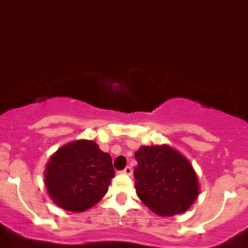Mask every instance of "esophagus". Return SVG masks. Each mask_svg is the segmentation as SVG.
Returning <instances> with one entry per match:
<instances>
[{
    "mask_svg": "<svg viewBox=\"0 0 248 248\" xmlns=\"http://www.w3.org/2000/svg\"><path fill=\"white\" fill-rule=\"evenodd\" d=\"M122 173L127 174V175H131V174H132V168H131V167H129V166H127L126 168H124V170H122Z\"/></svg>",
    "mask_w": 248,
    "mask_h": 248,
    "instance_id": "34e87169",
    "label": "esophagus"
}]
</instances>
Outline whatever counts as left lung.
<instances>
[{
  "mask_svg": "<svg viewBox=\"0 0 248 248\" xmlns=\"http://www.w3.org/2000/svg\"><path fill=\"white\" fill-rule=\"evenodd\" d=\"M135 158L136 193L144 205L160 216L188 210L199 194V183L186 158L169 146L140 147Z\"/></svg>",
  "mask_w": 248,
  "mask_h": 248,
  "instance_id": "8db88e82",
  "label": "left lung"
}]
</instances>
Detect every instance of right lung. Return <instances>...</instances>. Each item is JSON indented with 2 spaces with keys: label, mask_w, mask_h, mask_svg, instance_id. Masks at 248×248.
Wrapping results in <instances>:
<instances>
[{
  "label": "right lung",
  "mask_w": 248,
  "mask_h": 248,
  "mask_svg": "<svg viewBox=\"0 0 248 248\" xmlns=\"http://www.w3.org/2000/svg\"><path fill=\"white\" fill-rule=\"evenodd\" d=\"M115 169L108 153L93 140H77L58 149L46 169V186L64 210L80 213L106 194Z\"/></svg>",
  "instance_id": "add662e5"
}]
</instances>
